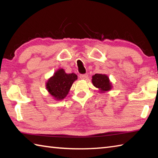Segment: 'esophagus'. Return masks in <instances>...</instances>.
I'll return each mask as SVG.
<instances>
[{"mask_svg": "<svg viewBox=\"0 0 158 158\" xmlns=\"http://www.w3.org/2000/svg\"><path fill=\"white\" fill-rule=\"evenodd\" d=\"M79 77L81 79H86L88 78V74H80Z\"/></svg>", "mask_w": 158, "mask_h": 158, "instance_id": "obj_1", "label": "esophagus"}]
</instances>
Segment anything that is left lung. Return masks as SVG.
Instances as JSON below:
<instances>
[{
    "instance_id": "8db88e82",
    "label": "left lung",
    "mask_w": 158,
    "mask_h": 158,
    "mask_svg": "<svg viewBox=\"0 0 158 158\" xmlns=\"http://www.w3.org/2000/svg\"><path fill=\"white\" fill-rule=\"evenodd\" d=\"M92 83L94 87L98 88V92L100 93H104L113 88L109 77L105 74H94L92 77Z\"/></svg>"
}]
</instances>
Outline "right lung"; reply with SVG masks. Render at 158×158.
Instances as JSON below:
<instances>
[{"instance_id": "add662e5", "label": "right lung", "mask_w": 158, "mask_h": 158, "mask_svg": "<svg viewBox=\"0 0 158 158\" xmlns=\"http://www.w3.org/2000/svg\"><path fill=\"white\" fill-rule=\"evenodd\" d=\"M77 79L74 73L67 74L61 68L57 70L46 82V89L54 99L56 101L64 99L67 96L73 82Z\"/></svg>"}]
</instances>
